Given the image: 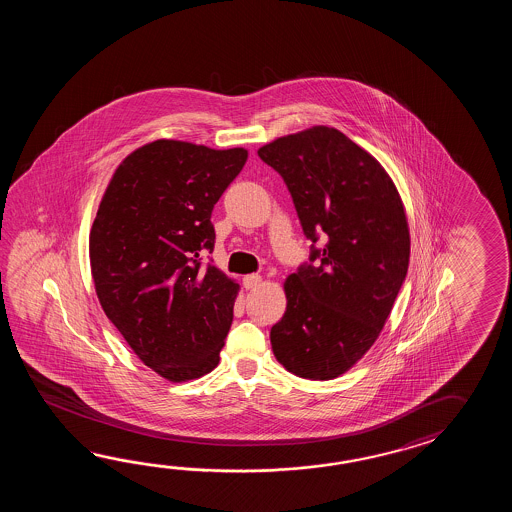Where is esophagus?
<instances>
[{"label": "esophagus", "instance_id": "esophagus-1", "mask_svg": "<svg viewBox=\"0 0 512 512\" xmlns=\"http://www.w3.org/2000/svg\"><path fill=\"white\" fill-rule=\"evenodd\" d=\"M260 282V274H247V276L243 278V285H245V289H254L256 285H260Z\"/></svg>", "mask_w": 512, "mask_h": 512}]
</instances>
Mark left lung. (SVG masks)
<instances>
[{
    "instance_id": "8db88e82",
    "label": "left lung",
    "mask_w": 512,
    "mask_h": 512,
    "mask_svg": "<svg viewBox=\"0 0 512 512\" xmlns=\"http://www.w3.org/2000/svg\"><path fill=\"white\" fill-rule=\"evenodd\" d=\"M258 155L282 175L311 241L309 261L285 280L274 357L298 377L335 379L373 346L406 278L403 201L381 164L335 128L280 137Z\"/></svg>"
}]
</instances>
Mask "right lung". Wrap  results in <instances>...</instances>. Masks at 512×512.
<instances>
[{
  "label": "right lung",
  "mask_w": 512,
  "mask_h": 512,
  "mask_svg": "<svg viewBox=\"0 0 512 512\" xmlns=\"http://www.w3.org/2000/svg\"><path fill=\"white\" fill-rule=\"evenodd\" d=\"M247 150L155 141L128 155L89 234L98 300L137 357L168 381L218 366L238 283L203 263L214 251L212 210Z\"/></svg>",
  "instance_id": "right-lung-1"
}]
</instances>
